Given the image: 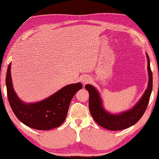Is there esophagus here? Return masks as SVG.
I'll return each mask as SVG.
<instances>
[{
  "instance_id": "obj_1",
  "label": "esophagus",
  "mask_w": 159,
  "mask_h": 159,
  "mask_svg": "<svg viewBox=\"0 0 159 159\" xmlns=\"http://www.w3.org/2000/svg\"><path fill=\"white\" fill-rule=\"evenodd\" d=\"M90 82V77L87 76V75L84 76V77H83V78H82V84H84V85H85V84L89 83Z\"/></svg>"
}]
</instances>
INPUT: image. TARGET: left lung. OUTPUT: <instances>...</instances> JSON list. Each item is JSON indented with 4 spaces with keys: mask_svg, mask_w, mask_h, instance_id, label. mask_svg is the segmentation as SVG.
I'll return each instance as SVG.
<instances>
[{
    "mask_svg": "<svg viewBox=\"0 0 159 159\" xmlns=\"http://www.w3.org/2000/svg\"><path fill=\"white\" fill-rule=\"evenodd\" d=\"M146 56L149 75L148 88L141 99L131 109L119 114H111L103 108L102 100L98 90L90 84H86L85 86L86 89L89 93L90 112L94 120L100 126L110 130H121L134 125L143 115L150 101L152 90V73L150 69V57L147 53Z\"/></svg>",
    "mask_w": 159,
    "mask_h": 159,
    "instance_id": "left-lung-1",
    "label": "left lung"
}]
</instances>
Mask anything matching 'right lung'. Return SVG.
I'll return each mask as SVG.
<instances>
[{"mask_svg": "<svg viewBox=\"0 0 159 159\" xmlns=\"http://www.w3.org/2000/svg\"><path fill=\"white\" fill-rule=\"evenodd\" d=\"M10 70L11 63L7 68L6 86L9 104L16 117L28 127L38 130H48L61 125L66 119L71 99L82 89V84H69L40 102L26 103L16 95Z\"/></svg>", "mask_w": 159, "mask_h": 159, "instance_id": "add662e5", "label": "right lung"}]
</instances>
